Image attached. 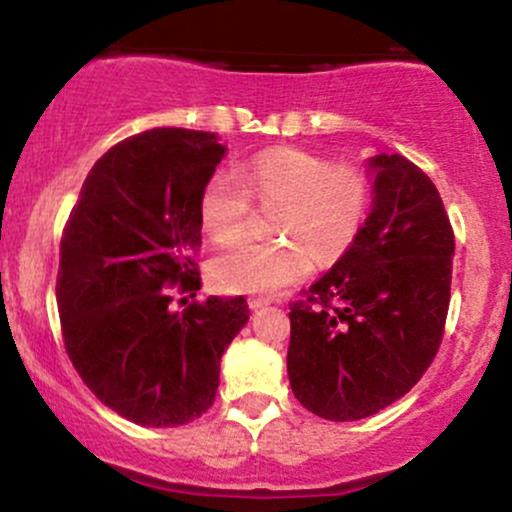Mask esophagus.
Masks as SVG:
<instances>
[{"mask_svg": "<svg viewBox=\"0 0 512 512\" xmlns=\"http://www.w3.org/2000/svg\"><path fill=\"white\" fill-rule=\"evenodd\" d=\"M247 303H250V308H262V306H267L269 299H265V296H250Z\"/></svg>", "mask_w": 512, "mask_h": 512, "instance_id": "esophagus-1", "label": "esophagus"}]
</instances>
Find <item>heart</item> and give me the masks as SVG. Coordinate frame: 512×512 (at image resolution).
<instances>
[{"label": "heart", "mask_w": 512, "mask_h": 512, "mask_svg": "<svg viewBox=\"0 0 512 512\" xmlns=\"http://www.w3.org/2000/svg\"><path fill=\"white\" fill-rule=\"evenodd\" d=\"M277 206L274 233L282 243H240L211 262L213 284L228 294H277L301 282L320 262L345 255L367 226L372 182L355 165L294 145L260 150L228 172L211 174L199 192V223L213 243H235L245 233L252 201Z\"/></svg>", "instance_id": "b5f03b06"}]
</instances>
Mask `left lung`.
Instances as JSON below:
<instances>
[{
    "label": "left lung",
    "instance_id": "8db88e82",
    "mask_svg": "<svg viewBox=\"0 0 512 512\" xmlns=\"http://www.w3.org/2000/svg\"><path fill=\"white\" fill-rule=\"evenodd\" d=\"M374 206L357 243L291 301V391L318 418L362 420L406 396L445 335L454 230L432 179L376 155Z\"/></svg>",
    "mask_w": 512,
    "mask_h": 512
}]
</instances>
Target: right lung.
Wrapping results in <instances>:
<instances>
[{
	"mask_svg": "<svg viewBox=\"0 0 512 512\" xmlns=\"http://www.w3.org/2000/svg\"><path fill=\"white\" fill-rule=\"evenodd\" d=\"M223 148L216 133L153 128L94 162L60 240V330L72 367L104 406L148 428H174L216 401L221 355L247 323V301L170 308L196 296L199 192Z\"/></svg>",
	"mask_w": 512,
	"mask_h": 512,
	"instance_id": "1",
	"label": "right lung"
}]
</instances>
